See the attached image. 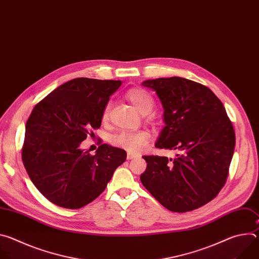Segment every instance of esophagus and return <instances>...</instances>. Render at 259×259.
Instances as JSON below:
<instances>
[{
    "instance_id": "esophagus-1",
    "label": "esophagus",
    "mask_w": 259,
    "mask_h": 259,
    "mask_svg": "<svg viewBox=\"0 0 259 259\" xmlns=\"http://www.w3.org/2000/svg\"><path fill=\"white\" fill-rule=\"evenodd\" d=\"M136 157H137V155L134 154V153H131V152L127 153V160H132V159H134Z\"/></svg>"
}]
</instances>
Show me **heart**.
Returning <instances> with one entry per match:
<instances>
[{
    "label": "heart",
    "instance_id": "1",
    "mask_svg": "<svg viewBox=\"0 0 259 259\" xmlns=\"http://www.w3.org/2000/svg\"><path fill=\"white\" fill-rule=\"evenodd\" d=\"M125 97L134 105V107L142 115L150 114L155 105L154 97L142 88H132L125 93ZM112 109V102L108 101L102 112V120L107 121ZM150 140V133L140 130L135 132L124 131L113 137L114 145L122 147L131 153L142 151Z\"/></svg>",
    "mask_w": 259,
    "mask_h": 259
}]
</instances>
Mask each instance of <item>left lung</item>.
I'll use <instances>...</instances> for the list:
<instances>
[{
  "label": "left lung",
  "instance_id": "left-lung-1",
  "mask_svg": "<svg viewBox=\"0 0 259 259\" xmlns=\"http://www.w3.org/2000/svg\"><path fill=\"white\" fill-rule=\"evenodd\" d=\"M164 108L165 127L156 147L176 150L175 159L143 156V187L172 212H188L213 200L224 188L236 135L226 108L206 86L179 77L146 80Z\"/></svg>",
  "mask_w": 259,
  "mask_h": 259
}]
</instances>
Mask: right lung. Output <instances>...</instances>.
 <instances>
[{
  "label": "right lung",
  "instance_id": "add662e5",
  "mask_svg": "<svg viewBox=\"0 0 259 259\" xmlns=\"http://www.w3.org/2000/svg\"><path fill=\"white\" fill-rule=\"evenodd\" d=\"M121 81L77 78L36 103L25 125L22 162L38 191L51 203L79 209L106 188L127 158L124 150L100 144L95 155L80 144L101 125L102 112Z\"/></svg>",
  "mask_w": 259,
  "mask_h": 259
}]
</instances>
